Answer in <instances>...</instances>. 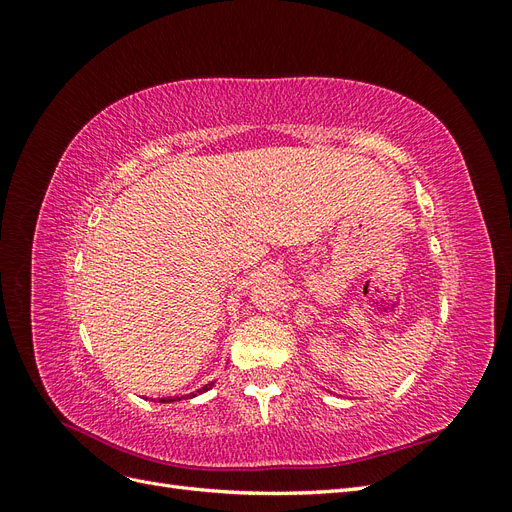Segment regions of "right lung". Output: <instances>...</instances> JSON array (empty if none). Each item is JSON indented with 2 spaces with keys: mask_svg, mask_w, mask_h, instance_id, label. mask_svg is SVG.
Here are the masks:
<instances>
[{
  "mask_svg": "<svg viewBox=\"0 0 512 512\" xmlns=\"http://www.w3.org/2000/svg\"><path fill=\"white\" fill-rule=\"evenodd\" d=\"M211 386H213V382H209V384H205V386H203V389H198V391H196V393H205V391H209V389H211ZM196 393H190V395H188V397H194V395H196ZM160 401H162V404H166V401H179V397H173V399H170V397H168V399H160Z\"/></svg>",
  "mask_w": 512,
  "mask_h": 512,
  "instance_id": "obj_1",
  "label": "right lung"
}]
</instances>
